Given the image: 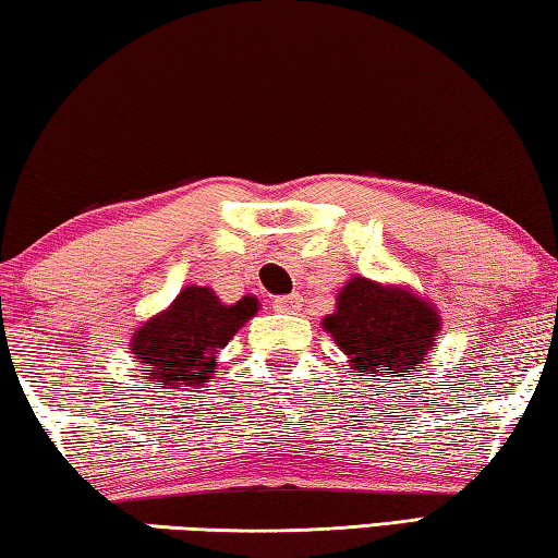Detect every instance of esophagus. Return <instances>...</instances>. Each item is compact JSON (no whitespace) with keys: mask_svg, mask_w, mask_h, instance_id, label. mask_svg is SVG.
Listing matches in <instances>:
<instances>
[{"mask_svg":"<svg viewBox=\"0 0 558 558\" xmlns=\"http://www.w3.org/2000/svg\"><path fill=\"white\" fill-rule=\"evenodd\" d=\"M274 312L279 314H294L299 306H302V296L299 294H287V296H277L274 299Z\"/></svg>","mask_w":558,"mask_h":558,"instance_id":"esophagus-1","label":"esophagus"}]
</instances>
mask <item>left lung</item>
<instances>
[{"label":"left lung","instance_id":"obj_1","mask_svg":"<svg viewBox=\"0 0 558 558\" xmlns=\"http://www.w3.org/2000/svg\"><path fill=\"white\" fill-rule=\"evenodd\" d=\"M354 372L404 376L418 368L436 344L441 319L436 308L404 287H384L354 277L337 296V312L324 316Z\"/></svg>","mask_w":558,"mask_h":558}]
</instances>
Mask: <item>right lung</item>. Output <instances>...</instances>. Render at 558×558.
<instances>
[{
  "instance_id": "add662e5",
  "label": "right lung",
  "mask_w": 558,
  "mask_h": 558,
  "mask_svg": "<svg viewBox=\"0 0 558 558\" xmlns=\"http://www.w3.org/2000/svg\"><path fill=\"white\" fill-rule=\"evenodd\" d=\"M259 308L254 296L221 304L209 287H186L165 312L151 316L130 341L132 354L142 359L140 372L167 389L202 387L217 366V351L252 319Z\"/></svg>"
}]
</instances>
